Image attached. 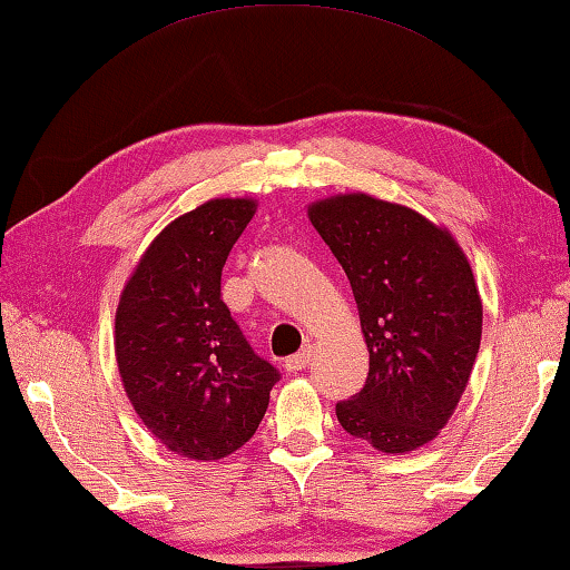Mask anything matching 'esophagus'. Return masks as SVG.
I'll list each match as a JSON object with an SVG mask.
<instances>
[{"instance_id":"34e87169","label":"esophagus","mask_w":570,"mask_h":570,"mask_svg":"<svg viewBox=\"0 0 570 570\" xmlns=\"http://www.w3.org/2000/svg\"><path fill=\"white\" fill-rule=\"evenodd\" d=\"M307 363H311V347H303L301 353H295V355L287 357L285 367H287V371L295 373V371H303V367H305Z\"/></svg>"}]
</instances>
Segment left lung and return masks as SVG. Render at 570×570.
<instances>
[{
    "label": "left lung",
    "instance_id": "left-lung-1",
    "mask_svg": "<svg viewBox=\"0 0 570 570\" xmlns=\"http://www.w3.org/2000/svg\"><path fill=\"white\" fill-rule=\"evenodd\" d=\"M351 279L371 367L335 405L347 433L383 453L415 451L453 415L471 377L483 305L463 249L413 209L367 195L311 207Z\"/></svg>",
    "mask_w": 570,
    "mask_h": 570
}]
</instances>
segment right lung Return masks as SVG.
I'll list each match as a JSON object with an SVG mask.
<instances>
[{
    "label": "right lung",
    "instance_id": "obj_1",
    "mask_svg": "<svg viewBox=\"0 0 570 570\" xmlns=\"http://www.w3.org/2000/svg\"><path fill=\"white\" fill-rule=\"evenodd\" d=\"M253 215V199H209L177 217L119 297L115 353L127 397L157 441L195 461L245 445L279 381L219 293L225 259Z\"/></svg>",
    "mask_w": 570,
    "mask_h": 570
}]
</instances>
